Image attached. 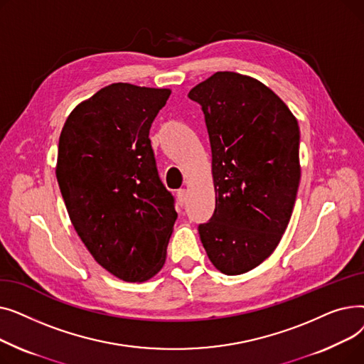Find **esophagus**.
<instances>
[{
	"mask_svg": "<svg viewBox=\"0 0 364 364\" xmlns=\"http://www.w3.org/2000/svg\"><path fill=\"white\" fill-rule=\"evenodd\" d=\"M177 198H178L180 205L183 206L186 203V199H187V190L186 188H180L178 192H177Z\"/></svg>",
	"mask_w": 364,
	"mask_h": 364,
	"instance_id": "esophagus-1",
	"label": "esophagus"
}]
</instances>
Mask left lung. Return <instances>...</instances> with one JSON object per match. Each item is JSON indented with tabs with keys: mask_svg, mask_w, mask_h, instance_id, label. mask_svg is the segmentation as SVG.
Masks as SVG:
<instances>
[{
	"mask_svg": "<svg viewBox=\"0 0 364 364\" xmlns=\"http://www.w3.org/2000/svg\"><path fill=\"white\" fill-rule=\"evenodd\" d=\"M188 99L205 114L215 211L199 225L208 258L227 276L258 267L289 224L301 178L299 127L279 95L251 76L217 72Z\"/></svg>",
	"mask_w": 364,
	"mask_h": 364,
	"instance_id": "1",
	"label": "left lung"
}]
</instances>
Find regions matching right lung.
<instances>
[{"instance_id":"add662e5","label":"right lung","mask_w":364,"mask_h":364,"mask_svg":"<svg viewBox=\"0 0 364 364\" xmlns=\"http://www.w3.org/2000/svg\"><path fill=\"white\" fill-rule=\"evenodd\" d=\"M169 94L110 84L76 106L60 132L55 177L72 225L92 258L124 282L161 272L177 220L149 139Z\"/></svg>"}]
</instances>
